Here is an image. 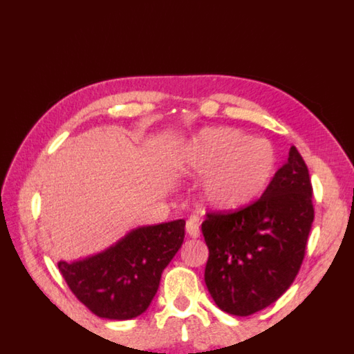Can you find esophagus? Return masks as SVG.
Here are the masks:
<instances>
[{
  "label": "esophagus",
  "mask_w": 354,
  "mask_h": 354,
  "mask_svg": "<svg viewBox=\"0 0 354 354\" xmlns=\"http://www.w3.org/2000/svg\"><path fill=\"white\" fill-rule=\"evenodd\" d=\"M185 230H187V233H189V236H192V238H199V234H201V230H199V218L195 216V214H193V216H192L189 221H187Z\"/></svg>",
  "instance_id": "obj_1"
}]
</instances>
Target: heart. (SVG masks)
<instances>
[{
    "label": "heart",
    "mask_w": 354,
    "mask_h": 354,
    "mask_svg": "<svg viewBox=\"0 0 354 354\" xmlns=\"http://www.w3.org/2000/svg\"><path fill=\"white\" fill-rule=\"evenodd\" d=\"M276 162L272 142L232 127L201 130L184 150L187 170L205 175L204 198L219 210L241 209L258 198L272 181Z\"/></svg>",
    "instance_id": "heart-1"
}]
</instances>
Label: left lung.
I'll list each match as a JSON object with an SVG mask.
<instances>
[{"instance_id": "left-lung-1", "label": "left lung", "mask_w": 354, "mask_h": 354, "mask_svg": "<svg viewBox=\"0 0 354 354\" xmlns=\"http://www.w3.org/2000/svg\"><path fill=\"white\" fill-rule=\"evenodd\" d=\"M308 169L297 149L262 196L230 213H207L205 286L228 315L250 316L278 301L299 273L315 219Z\"/></svg>"}]
</instances>
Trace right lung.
<instances>
[{
	"label": "right lung",
	"instance_id": "obj_1",
	"mask_svg": "<svg viewBox=\"0 0 354 354\" xmlns=\"http://www.w3.org/2000/svg\"><path fill=\"white\" fill-rule=\"evenodd\" d=\"M185 221L140 227L106 252L58 262L68 288L93 315L127 321L142 315L158 292L162 270L184 241Z\"/></svg>",
	"mask_w": 354,
	"mask_h": 354
}]
</instances>
